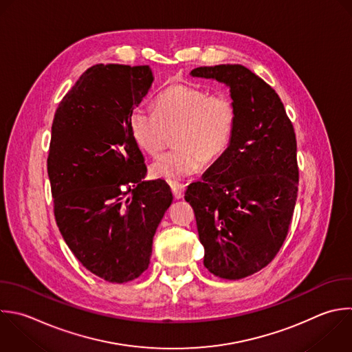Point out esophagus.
Listing matches in <instances>:
<instances>
[{
    "mask_svg": "<svg viewBox=\"0 0 352 352\" xmlns=\"http://www.w3.org/2000/svg\"><path fill=\"white\" fill-rule=\"evenodd\" d=\"M170 190L175 199H182L184 197V191H186L184 184H180L177 182H170Z\"/></svg>",
    "mask_w": 352,
    "mask_h": 352,
    "instance_id": "obj_1",
    "label": "esophagus"
}]
</instances>
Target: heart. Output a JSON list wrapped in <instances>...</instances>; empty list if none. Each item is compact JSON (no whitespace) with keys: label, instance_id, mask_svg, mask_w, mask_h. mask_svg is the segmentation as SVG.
Returning a JSON list of instances; mask_svg holds the SVG:
<instances>
[{"label":"heart","instance_id":"obj_1","mask_svg":"<svg viewBox=\"0 0 352 352\" xmlns=\"http://www.w3.org/2000/svg\"><path fill=\"white\" fill-rule=\"evenodd\" d=\"M235 107L226 94L176 84L157 98L155 111L136 107L128 126L136 146L155 157L166 144L168 132H175L172 151L151 165V173L166 180H179L198 173L208 161H216L228 150L234 128Z\"/></svg>","mask_w":352,"mask_h":352}]
</instances>
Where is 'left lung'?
<instances>
[{
	"mask_svg": "<svg viewBox=\"0 0 352 352\" xmlns=\"http://www.w3.org/2000/svg\"><path fill=\"white\" fill-rule=\"evenodd\" d=\"M190 74L226 84L235 107L228 150L184 195L195 213L204 265L235 280L271 263L287 235L298 186L296 135L278 94L245 66Z\"/></svg>",
	"mask_w": 352,
	"mask_h": 352,
	"instance_id": "1",
	"label": "left lung"
}]
</instances>
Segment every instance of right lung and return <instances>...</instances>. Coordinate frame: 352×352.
I'll return each instance as SVG.
<instances>
[{
    "mask_svg": "<svg viewBox=\"0 0 352 352\" xmlns=\"http://www.w3.org/2000/svg\"><path fill=\"white\" fill-rule=\"evenodd\" d=\"M153 81L148 66H92L52 124L48 176L56 224L80 263L113 283L148 268L154 234L173 199L164 180H143L147 168L128 126Z\"/></svg>",
    "mask_w": 352,
    "mask_h": 352,
    "instance_id": "right-lung-1",
    "label": "right lung"
}]
</instances>
